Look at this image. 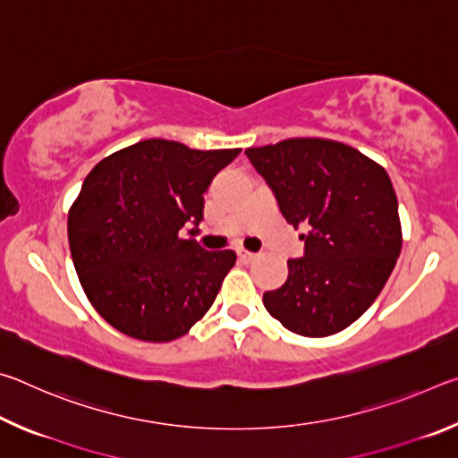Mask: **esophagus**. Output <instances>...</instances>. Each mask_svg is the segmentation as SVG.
Instances as JSON below:
<instances>
[{
	"label": "esophagus",
	"instance_id": "esophagus-1",
	"mask_svg": "<svg viewBox=\"0 0 458 458\" xmlns=\"http://www.w3.org/2000/svg\"><path fill=\"white\" fill-rule=\"evenodd\" d=\"M254 259H257V254H252V252H248V250H238V260L252 262Z\"/></svg>",
	"mask_w": 458,
	"mask_h": 458
}]
</instances>
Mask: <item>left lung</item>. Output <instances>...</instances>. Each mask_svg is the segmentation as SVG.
<instances>
[{"label":"left lung","mask_w":458,"mask_h":458,"mask_svg":"<svg viewBox=\"0 0 458 458\" xmlns=\"http://www.w3.org/2000/svg\"><path fill=\"white\" fill-rule=\"evenodd\" d=\"M283 218L305 228V254L262 297L267 311L305 337L360 319L382 293L402 248L398 198L386 169L353 147L319 137L246 149Z\"/></svg>","instance_id":"1"}]
</instances>
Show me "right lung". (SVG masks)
Segmentation results:
<instances>
[{
    "mask_svg": "<svg viewBox=\"0 0 458 458\" xmlns=\"http://www.w3.org/2000/svg\"><path fill=\"white\" fill-rule=\"evenodd\" d=\"M240 151L145 139L87 175L68 212V242L84 293L114 329L165 344L212 307L236 254L204 250L182 228L204 218L206 190Z\"/></svg>",
    "mask_w": 458,
    "mask_h": 458,
    "instance_id": "obj_1",
    "label": "right lung"
}]
</instances>
